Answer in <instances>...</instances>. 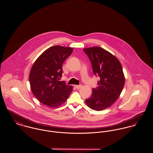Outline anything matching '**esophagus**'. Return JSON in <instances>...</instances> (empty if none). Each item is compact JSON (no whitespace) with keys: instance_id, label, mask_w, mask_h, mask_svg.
<instances>
[{"instance_id":"obj_1","label":"esophagus","mask_w":153,"mask_h":153,"mask_svg":"<svg viewBox=\"0 0 153 153\" xmlns=\"http://www.w3.org/2000/svg\"><path fill=\"white\" fill-rule=\"evenodd\" d=\"M74 87L75 88H76V89H79V88H82V85H74Z\"/></svg>"}]
</instances>
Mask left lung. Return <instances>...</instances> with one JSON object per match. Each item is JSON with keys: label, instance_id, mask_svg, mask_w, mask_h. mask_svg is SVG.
I'll list each match as a JSON object with an SVG mask.
<instances>
[{"label": "left lung", "instance_id": "obj_1", "mask_svg": "<svg viewBox=\"0 0 153 153\" xmlns=\"http://www.w3.org/2000/svg\"><path fill=\"white\" fill-rule=\"evenodd\" d=\"M83 50L91 62L94 74L100 77L98 87L92 89L91 97L85 100L86 104L96 111L109 108L118 100L125 84L122 65L116 56L101 47Z\"/></svg>", "mask_w": 153, "mask_h": 153}]
</instances>
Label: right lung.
Segmentation results:
<instances>
[{"instance_id":"obj_1","label":"right lung","mask_w":153,"mask_h":153,"mask_svg":"<svg viewBox=\"0 0 153 153\" xmlns=\"http://www.w3.org/2000/svg\"><path fill=\"white\" fill-rule=\"evenodd\" d=\"M72 48L52 46L36 59L29 74V82L33 95L43 104L57 108L65 102L73 87L59 81L62 65L72 53Z\"/></svg>"}]
</instances>
